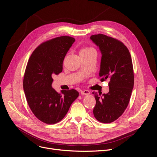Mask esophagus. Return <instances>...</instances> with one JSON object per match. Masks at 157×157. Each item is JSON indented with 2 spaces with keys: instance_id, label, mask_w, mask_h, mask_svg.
<instances>
[{
  "instance_id": "34e87169",
  "label": "esophagus",
  "mask_w": 157,
  "mask_h": 157,
  "mask_svg": "<svg viewBox=\"0 0 157 157\" xmlns=\"http://www.w3.org/2000/svg\"><path fill=\"white\" fill-rule=\"evenodd\" d=\"M90 94V92L88 90H82L80 92V94L81 95H89Z\"/></svg>"
}]
</instances>
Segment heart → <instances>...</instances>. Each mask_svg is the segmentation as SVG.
Instances as JSON below:
<instances>
[{"mask_svg":"<svg viewBox=\"0 0 157 157\" xmlns=\"http://www.w3.org/2000/svg\"><path fill=\"white\" fill-rule=\"evenodd\" d=\"M92 51H95V50L93 48H92V47L87 46V47H84V48H82L81 50H80V54H86V53H88V52H92Z\"/></svg>","mask_w":157,"mask_h":157,"instance_id":"obj_1","label":"heart"}]
</instances>
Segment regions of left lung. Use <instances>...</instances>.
<instances>
[{"mask_svg": "<svg viewBox=\"0 0 157 157\" xmlns=\"http://www.w3.org/2000/svg\"><path fill=\"white\" fill-rule=\"evenodd\" d=\"M101 52L99 77L109 80L107 94L93 92L96 103L93 113L96 119L111 123L119 118L129 103L134 75L131 55L120 40L103 34L90 36Z\"/></svg>", "mask_w": 157, "mask_h": 157, "instance_id": "8db88e82", "label": "left lung"}]
</instances>
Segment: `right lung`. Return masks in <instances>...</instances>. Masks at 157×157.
Wrapping results in <instances>:
<instances>
[{
	"mask_svg": "<svg viewBox=\"0 0 157 157\" xmlns=\"http://www.w3.org/2000/svg\"><path fill=\"white\" fill-rule=\"evenodd\" d=\"M75 41L69 36L47 40L33 51L27 62L23 82L27 101L35 116L46 124L62 120L78 96L74 89L59 94L52 88V76L62 72L63 59Z\"/></svg>",
	"mask_w": 157,
	"mask_h": 157,
	"instance_id": "right-lung-1",
	"label": "right lung"
}]
</instances>
